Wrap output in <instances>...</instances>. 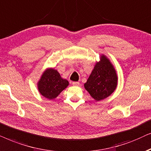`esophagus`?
Segmentation results:
<instances>
[{"label":"esophagus","instance_id":"obj_1","mask_svg":"<svg viewBox=\"0 0 151 151\" xmlns=\"http://www.w3.org/2000/svg\"><path fill=\"white\" fill-rule=\"evenodd\" d=\"M72 85L78 86L80 85V83H79V82H77V81H74V82H72Z\"/></svg>","mask_w":151,"mask_h":151}]
</instances>
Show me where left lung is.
<instances>
[{
    "label": "left lung",
    "instance_id": "obj_1",
    "mask_svg": "<svg viewBox=\"0 0 151 151\" xmlns=\"http://www.w3.org/2000/svg\"><path fill=\"white\" fill-rule=\"evenodd\" d=\"M117 86V76L109 59L102 55L101 61L95 64L87 82L86 90L96 101H100L110 96Z\"/></svg>",
    "mask_w": 151,
    "mask_h": 151
}]
</instances>
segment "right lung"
<instances>
[{
    "mask_svg": "<svg viewBox=\"0 0 151 151\" xmlns=\"http://www.w3.org/2000/svg\"><path fill=\"white\" fill-rule=\"evenodd\" d=\"M68 84V81L62 79L57 70L50 68L43 72L38 83V88L44 97L54 99L67 88Z\"/></svg>",
    "mask_w": 151,
    "mask_h": 151,
    "instance_id": "1",
    "label": "right lung"
}]
</instances>
